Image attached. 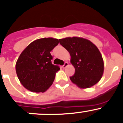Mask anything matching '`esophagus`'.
Wrapping results in <instances>:
<instances>
[{
	"mask_svg": "<svg viewBox=\"0 0 123 123\" xmlns=\"http://www.w3.org/2000/svg\"><path fill=\"white\" fill-rule=\"evenodd\" d=\"M68 62H65L64 65L62 66L63 68H66V67H67V66H68Z\"/></svg>",
	"mask_w": 123,
	"mask_h": 123,
	"instance_id": "1",
	"label": "esophagus"
}]
</instances>
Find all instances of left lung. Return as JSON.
Returning a JSON list of instances; mask_svg holds the SVG:
<instances>
[{
	"label": "left lung",
	"mask_w": 123,
	"mask_h": 123,
	"mask_svg": "<svg viewBox=\"0 0 123 123\" xmlns=\"http://www.w3.org/2000/svg\"><path fill=\"white\" fill-rule=\"evenodd\" d=\"M60 44L71 55V63L75 68L71 81L79 87L89 88L102 78L104 61L98 48L92 42L81 37H67L59 39Z\"/></svg>",
	"instance_id": "8db88e82"
}]
</instances>
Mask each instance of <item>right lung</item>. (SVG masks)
Listing matches in <instances>:
<instances>
[{
	"label": "right lung",
	"mask_w": 123,
	"mask_h": 123,
	"mask_svg": "<svg viewBox=\"0 0 123 123\" xmlns=\"http://www.w3.org/2000/svg\"><path fill=\"white\" fill-rule=\"evenodd\" d=\"M59 43L54 38H42L31 42L19 55L16 63V71L22 85L29 91L44 92L55 79L60 69L52 64L50 52Z\"/></svg>",
	"instance_id": "1"
}]
</instances>
